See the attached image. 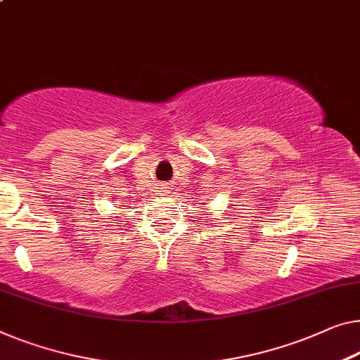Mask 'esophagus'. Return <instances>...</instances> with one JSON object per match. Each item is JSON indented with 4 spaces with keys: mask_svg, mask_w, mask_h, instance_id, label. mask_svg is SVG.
<instances>
[{
    "mask_svg": "<svg viewBox=\"0 0 360 360\" xmlns=\"http://www.w3.org/2000/svg\"><path fill=\"white\" fill-rule=\"evenodd\" d=\"M155 189H157V194H165V192H168V184H166V182H162V184H158V186H155Z\"/></svg>",
    "mask_w": 360,
    "mask_h": 360,
    "instance_id": "esophagus-1",
    "label": "esophagus"
}]
</instances>
